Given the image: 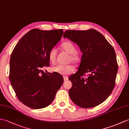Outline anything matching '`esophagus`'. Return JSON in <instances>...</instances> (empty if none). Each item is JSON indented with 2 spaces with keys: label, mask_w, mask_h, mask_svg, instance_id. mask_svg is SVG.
I'll return each instance as SVG.
<instances>
[{
  "label": "esophagus",
  "mask_w": 129,
  "mask_h": 129,
  "mask_svg": "<svg viewBox=\"0 0 129 129\" xmlns=\"http://www.w3.org/2000/svg\"><path fill=\"white\" fill-rule=\"evenodd\" d=\"M63 78H64V80L65 81H67V80H68V76H63Z\"/></svg>",
  "instance_id": "34e87169"
}]
</instances>
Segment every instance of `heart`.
<instances>
[{
  "label": "heart",
  "mask_w": 129,
  "mask_h": 129,
  "mask_svg": "<svg viewBox=\"0 0 129 129\" xmlns=\"http://www.w3.org/2000/svg\"><path fill=\"white\" fill-rule=\"evenodd\" d=\"M61 47L65 52L69 54L70 57L69 58V61H71L74 64H78L81 60V56L79 53L76 52V48L73 43L70 42H65L61 45ZM57 51L55 48L51 49L48 53V59L51 63H54L56 58ZM51 70L53 72L58 73L61 75H68L74 71V68L71 65H56L51 68Z\"/></svg>",
  "instance_id": "b5f03b06"
}]
</instances>
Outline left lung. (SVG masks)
I'll list each match as a JSON object with an SVG mask.
<instances>
[{"instance_id": "8db88e82", "label": "left lung", "mask_w": 129, "mask_h": 129, "mask_svg": "<svg viewBox=\"0 0 129 129\" xmlns=\"http://www.w3.org/2000/svg\"><path fill=\"white\" fill-rule=\"evenodd\" d=\"M77 44L82 55L76 73L69 80L71 101L80 107L89 108L102 103L115 86L118 67L114 49L100 32L94 29L67 30L63 35ZM85 73H88L86 77Z\"/></svg>"}]
</instances>
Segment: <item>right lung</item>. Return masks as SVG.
Listing matches in <instances>:
<instances>
[{"label":"right lung","mask_w":129,"mask_h":129,"mask_svg":"<svg viewBox=\"0 0 129 129\" xmlns=\"http://www.w3.org/2000/svg\"><path fill=\"white\" fill-rule=\"evenodd\" d=\"M62 29H32L20 39L10 60L9 80L19 101L31 108L48 106L64 82L56 73L43 71L49 67L48 53L63 35Z\"/></svg>","instance_id":"obj_1"}]
</instances>
